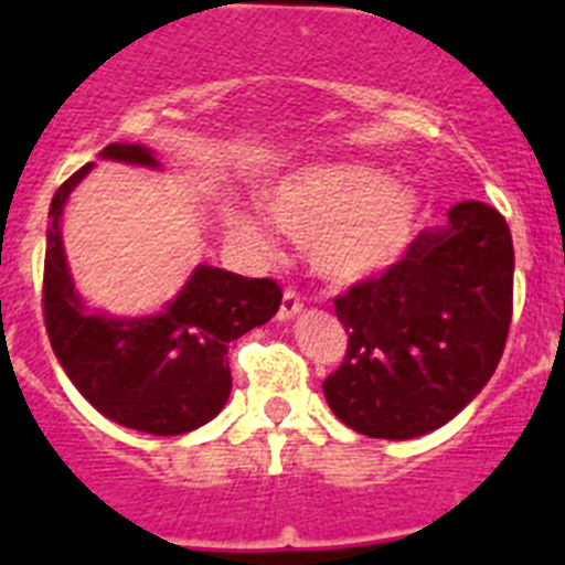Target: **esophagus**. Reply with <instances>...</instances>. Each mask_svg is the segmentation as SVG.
<instances>
[{"mask_svg":"<svg viewBox=\"0 0 565 565\" xmlns=\"http://www.w3.org/2000/svg\"><path fill=\"white\" fill-rule=\"evenodd\" d=\"M299 311H302V299H299V294L297 291L282 294V306H279V313H277L279 322H288V319L297 317Z\"/></svg>","mask_w":565,"mask_h":565,"instance_id":"34e87169","label":"esophagus"}]
</instances>
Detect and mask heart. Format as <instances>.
Here are the masks:
<instances>
[{
    "label": "heart",
    "mask_w": 565,
    "mask_h": 565,
    "mask_svg": "<svg viewBox=\"0 0 565 565\" xmlns=\"http://www.w3.org/2000/svg\"><path fill=\"white\" fill-rule=\"evenodd\" d=\"M266 209L282 232L306 243L311 266L337 282H359L396 266L424 221L416 186L362 163L282 174L266 189ZM226 226L254 252L274 248L271 228L257 212L228 209Z\"/></svg>",
    "instance_id": "b5f03b06"
}]
</instances>
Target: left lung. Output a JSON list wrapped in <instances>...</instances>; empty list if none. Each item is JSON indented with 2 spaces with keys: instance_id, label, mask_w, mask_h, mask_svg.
Returning <instances> with one entry per match:
<instances>
[{
  "instance_id": "1",
  "label": "left lung",
  "mask_w": 565,
  "mask_h": 565,
  "mask_svg": "<svg viewBox=\"0 0 565 565\" xmlns=\"http://www.w3.org/2000/svg\"><path fill=\"white\" fill-rule=\"evenodd\" d=\"M515 248L507 221L461 201L379 279L337 299L351 344L326 379L328 407L371 438L427 436L495 373L512 319Z\"/></svg>"
}]
</instances>
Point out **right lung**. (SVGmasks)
<instances>
[{"mask_svg":"<svg viewBox=\"0 0 565 565\" xmlns=\"http://www.w3.org/2000/svg\"><path fill=\"white\" fill-rule=\"evenodd\" d=\"M102 161L161 172L143 143H109ZM96 163L78 169L50 203L44 252V326L58 364L78 393L109 422L149 436H181L212 422L232 393L228 342L277 313L274 279H248L194 266L161 311L121 317L87 306L70 271L62 214Z\"/></svg>","mask_w":565,"mask_h":565,"instance_id":"add662e5","label":"right lung"}]
</instances>
